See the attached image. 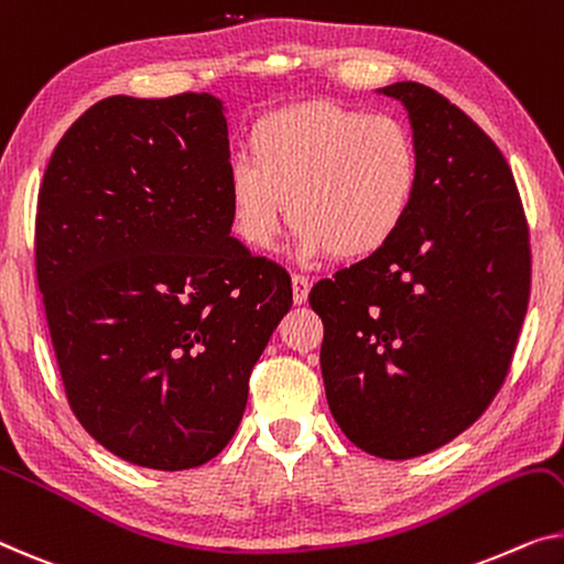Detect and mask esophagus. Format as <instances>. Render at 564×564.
<instances>
[{"label":"esophagus","instance_id":"esophagus-1","mask_svg":"<svg viewBox=\"0 0 564 564\" xmlns=\"http://www.w3.org/2000/svg\"><path fill=\"white\" fill-rule=\"evenodd\" d=\"M291 285H293V304H299V306L306 304V301H308V289H311V283H308L306 275H293Z\"/></svg>","mask_w":564,"mask_h":564}]
</instances>
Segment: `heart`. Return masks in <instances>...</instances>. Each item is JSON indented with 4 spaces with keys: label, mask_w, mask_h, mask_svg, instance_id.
<instances>
[{
    "label": "heart",
    "mask_w": 564,
    "mask_h": 564,
    "mask_svg": "<svg viewBox=\"0 0 564 564\" xmlns=\"http://www.w3.org/2000/svg\"><path fill=\"white\" fill-rule=\"evenodd\" d=\"M248 149L228 170V202L235 235L258 253L279 242L285 205L296 258L347 263L382 253L413 213L420 154L392 116L308 100L263 116Z\"/></svg>",
    "instance_id": "1"
}]
</instances>
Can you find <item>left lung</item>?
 <instances>
[{"label": "left lung", "mask_w": 564, "mask_h": 564, "mask_svg": "<svg viewBox=\"0 0 564 564\" xmlns=\"http://www.w3.org/2000/svg\"><path fill=\"white\" fill-rule=\"evenodd\" d=\"M405 106L420 154L408 223L382 253L311 289L322 375L341 433L405 460L474 425L509 372L529 301V230L497 144L433 88H377Z\"/></svg>", "instance_id": "obj_1"}]
</instances>
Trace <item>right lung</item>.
Returning <instances> with one entry per match:
<instances>
[{"label": "right lung", "instance_id": "1", "mask_svg": "<svg viewBox=\"0 0 564 564\" xmlns=\"http://www.w3.org/2000/svg\"><path fill=\"white\" fill-rule=\"evenodd\" d=\"M220 98L111 96L55 147L35 263L67 402L129 464L184 470L238 431L291 279L232 238Z\"/></svg>", "mask_w": 564, "mask_h": 564}]
</instances>
